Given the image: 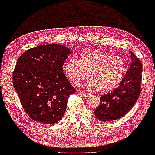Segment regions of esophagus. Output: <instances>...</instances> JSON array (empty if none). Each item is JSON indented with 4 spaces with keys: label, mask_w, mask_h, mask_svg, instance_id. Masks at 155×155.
I'll use <instances>...</instances> for the list:
<instances>
[{
    "label": "esophagus",
    "mask_w": 155,
    "mask_h": 155,
    "mask_svg": "<svg viewBox=\"0 0 155 155\" xmlns=\"http://www.w3.org/2000/svg\"><path fill=\"white\" fill-rule=\"evenodd\" d=\"M79 94L80 95L82 96V97H87L88 96V94L87 93V92H80Z\"/></svg>",
    "instance_id": "esophagus-1"
}]
</instances>
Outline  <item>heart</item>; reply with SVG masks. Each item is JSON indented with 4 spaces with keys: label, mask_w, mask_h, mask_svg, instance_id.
Returning a JSON list of instances; mask_svg holds the SVG:
<instances>
[{
    "label": "heart",
    "mask_w": 155,
    "mask_h": 155,
    "mask_svg": "<svg viewBox=\"0 0 155 155\" xmlns=\"http://www.w3.org/2000/svg\"><path fill=\"white\" fill-rule=\"evenodd\" d=\"M68 80L78 85L85 78L87 86L98 92H107L120 83L126 72V63L120 56L102 50H92L80 55L79 60L69 59L64 65Z\"/></svg>",
    "instance_id": "heart-1"
}]
</instances>
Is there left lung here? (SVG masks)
<instances>
[{"instance_id":"obj_1","label":"left lung","mask_w":155,"mask_h":155,"mask_svg":"<svg viewBox=\"0 0 155 155\" xmlns=\"http://www.w3.org/2000/svg\"><path fill=\"white\" fill-rule=\"evenodd\" d=\"M132 63L120 85L111 92L100 97V103L95 110L98 120L109 122L120 119L131 110L141 93L142 63L129 51Z\"/></svg>"}]
</instances>
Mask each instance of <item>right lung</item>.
<instances>
[{"mask_svg":"<svg viewBox=\"0 0 155 155\" xmlns=\"http://www.w3.org/2000/svg\"><path fill=\"white\" fill-rule=\"evenodd\" d=\"M69 54L65 46L48 44L28 49L18 60L13 87L34 121L53 124L63 117L68 97L76 92L63 72Z\"/></svg>","mask_w":155,"mask_h":155,"instance_id":"add662e5","label":"right lung"}]
</instances>
